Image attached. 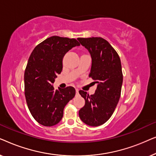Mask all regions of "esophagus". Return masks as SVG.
Wrapping results in <instances>:
<instances>
[{
    "instance_id": "esophagus-1",
    "label": "esophagus",
    "mask_w": 156,
    "mask_h": 156,
    "mask_svg": "<svg viewBox=\"0 0 156 156\" xmlns=\"http://www.w3.org/2000/svg\"><path fill=\"white\" fill-rule=\"evenodd\" d=\"M76 94L79 93V90H78L77 89H76Z\"/></svg>"
}]
</instances>
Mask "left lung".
Listing matches in <instances>:
<instances>
[{"mask_svg":"<svg viewBox=\"0 0 156 156\" xmlns=\"http://www.w3.org/2000/svg\"><path fill=\"white\" fill-rule=\"evenodd\" d=\"M90 52L92 64L89 74L97 89L93 95L80 90L85 105L79 112L83 122L91 126H99L112 116L121 97L123 73L118 53L109 42L100 37L77 39Z\"/></svg>","mask_w":156,"mask_h":156,"instance_id":"obj_1","label":"left lung"}]
</instances>
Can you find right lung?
I'll list each match as a JSON object with an SVG mask.
<instances>
[{
    "mask_svg": "<svg viewBox=\"0 0 156 156\" xmlns=\"http://www.w3.org/2000/svg\"><path fill=\"white\" fill-rule=\"evenodd\" d=\"M74 38L52 36L34 48L25 70V96L30 112L44 126L61 121L65 106L75 96V89H55V79L62 70V59L70 49L80 45Z\"/></svg>",
    "mask_w": 156,
    "mask_h": 156,
    "instance_id": "1",
    "label": "right lung"
}]
</instances>
